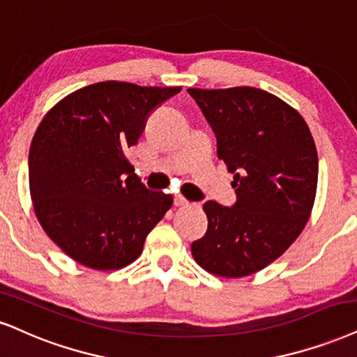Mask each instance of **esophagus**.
<instances>
[{"label":"esophagus","mask_w":357,"mask_h":357,"mask_svg":"<svg viewBox=\"0 0 357 357\" xmlns=\"http://www.w3.org/2000/svg\"><path fill=\"white\" fill-rule=\"evenodd\" d=\"M188 202L183 197H174V206H187Z\"/></svg>","instance_id":"1"}]
</instances>
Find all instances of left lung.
<instances>
[{"instance_id":"8db88e82","label":"left lung","mask_w":357,"mask_h":357,"mask_svg":"<svg viewBox=\"0 0 357 357\" xmlns=\"http://www.w3.org/2000/svg\"><path fill=\"white\" fill-rule=\"evenodd\" d=\"M233 174L236 202H205L208 228L192 243L212 275L241 278L280 258L310 220L318 187V152L296 109L257 87L188 89Z\"/></svg>"}]
</instances>
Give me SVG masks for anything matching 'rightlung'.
Wrapping results in <instances>:
<instances>
[{"mask_svg": "<svg viewBox=\"0 0 357 357\" xmlns=\"http://www.w3.org/2000/svg\"><path fill=\"white\" fill-rule=\"evenodd\" d=\"M182 87L105 81L77 89L44 116L29 147V192L46 235L92 270L124 268L172 206L127 160L147 117Z\"/></svg>", "mask_w": 357, "mask_h": 357, "instance_id": "right-lung-1", "label": "right lung"}]
</instances>
